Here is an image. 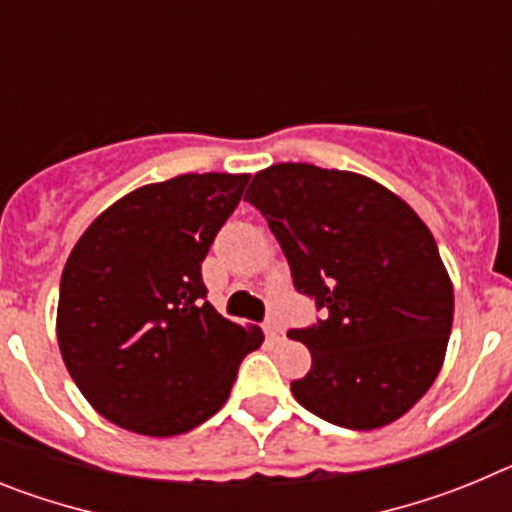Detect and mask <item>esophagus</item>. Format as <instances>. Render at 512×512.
I'll use <instances>...</instances> for the list:
<instances>
[{"mask_svg": "<svg viewBox=\"0 0 512 512\" xmlns=\"http://www.w3.org/2000/svg\"><path fill=\"white\" fill-rule=\"evenodd\" d=\"M264 333H266V338H269L271 343H277L279 338H282V325H279L277 320H266Z\"/></svg>", "mask_w": 512, "mask_h": 512, "instance_id": "obj_1", "label": "esophagus"}]
</instances>
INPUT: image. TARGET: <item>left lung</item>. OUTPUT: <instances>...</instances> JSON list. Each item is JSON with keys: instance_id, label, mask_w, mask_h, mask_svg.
Returning <instances> with one entry per match:
<instances>
[{"instance_id": "left-lung-1", "label": "left lung", "mask_w": 512, "mask_h": 512, "mask_svg": "<svg viewBox=\"0 0 512 512\" xmlns=\"http://www.w3.org/2000/svg\"><path fill=\"white\" fill-rule=\"evenodd\" d=\"M323 320L289 330L312 366L292 395L351 431L402 418L431 390L454 323V287L428 225L354 171L274 164L246 192Z\"/></svg>"}]
</instances>
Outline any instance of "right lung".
<instances>
[{"label":"right lung","instance_id":"right-lung-1","mask_svg":"<svg viewBox=\"0 0 512 512\" xmlns=\"http://www.w3.org/2000/svg\"><path fill=\"white\" fill-rule=\"evenodd\" d=\"M248 174L146 184L84 230L61 274L63 364L110 423L169 438L223 408L243 356L264 341L207 302L202 261Z\"/></svg>","mask_w":512,"mask_h":512}]
</instances>
